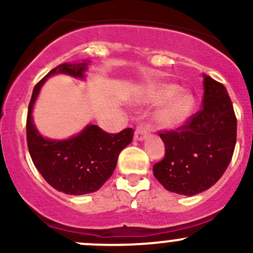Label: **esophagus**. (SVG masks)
Here are the masks:
<instances>
[{
    "mask_svg": "<svg viewBox=\"0 0 253 253\" xmlns=\"http://www.w3.org/2000/svg\"><path fill=\"white\" fill-rule=\"evenodd\" d=\"M148 133H149V131H148L147 127L138 126L137 127L136 132H134V139H136V141H144V139L147 138Z\"/></svg>",
    "mask_w": 253,
    "mask_h": 253,
    "instance_id": "1",
    "label": "esophagus"
}]
</instances>
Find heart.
Segmentation results:
<instances>
[{"mask_svg":"<svg viewBox=\"0 0 253 253\" xmlns=\"http://www.w3.org/2000/svg\"><path fill=\"white\" fill-rule=\"evenodd\" d=\"M139 101L148 105L159 104L153 117L163 128H175L186 122L196 104L192 94L174 83L150 84L143 90Z\"/></svg>","mask_w":253,"mask_h":253,"instance_id":"heart-1","label":"heart"}]
</instances>
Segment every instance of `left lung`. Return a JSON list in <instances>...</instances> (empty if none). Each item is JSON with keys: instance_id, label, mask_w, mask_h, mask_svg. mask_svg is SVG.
<instances>
[{"instance_id": "obj_1", "label": "left lung", "mask_w": 253, "mask_h": 253, "mask_svg": "<svg viewBox=\"0 0 253 253\" xmlns=\"http://www.w3.org/2000/svg\"><path fill=\"white\" fill-rule=\"evenodd\" d=\"M202 108L175 131L159 133L165 157L153 167L168 191L195 196L225 172L236 144L237 121L226 88L203 75Z\"/></svg>"}]
</instances>
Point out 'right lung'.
I'll return each mask as SVG.
<instances>
[{"label":"right lung","instance_id":"1","mask_svg":"<svg viewBox=\"0 0 253 253\" xmlns=\"http://www.w3.org/2000/svg\"><path fill=\"white\" fill-rule=\"evenodd\" d=\"M88 61L62 63L47 73L33 90L28 108L27 143L33 163L48 185L66 195H86L98 191L114 172L120 152L133 138V129L106 133L96 125H88L68 139L42 137L33 122V108L42 84L57 73L84 79Z\"/></svg>","mask_w":253,"mask_h":253}]
</instances>
